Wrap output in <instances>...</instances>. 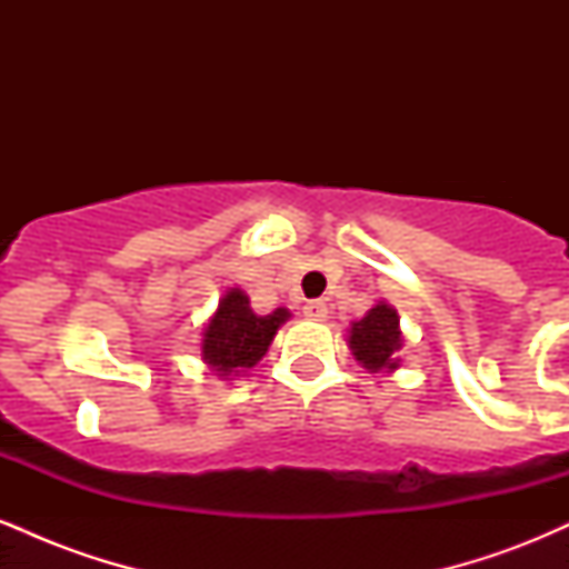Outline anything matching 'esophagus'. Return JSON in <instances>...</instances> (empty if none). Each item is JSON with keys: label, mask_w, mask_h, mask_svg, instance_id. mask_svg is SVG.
<instances>
[{"label": "esophagus", "mask_w": 569, "mask_h": 569, "mask_svg": "<svg viewBox=\"0 0 569 569\" xmlns=\"http://www.w3.org/2000/svg\"><path fill=\"white\" fill-rule=\"evenodd\" d=\"M305 316L312 318V321H323L329 316V307H326L323 299H312V302L305 305Z\"/></svg>", "instance_id": "obj_1"}]
</instances>
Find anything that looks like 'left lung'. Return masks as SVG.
Returning a JSON list of instances; mask_svg holds the SVG:
<instances>
[{"mask_svg": "<svg viewBox=\"0 0 569 569\" xmlns=\"http://www.w3.org/2000/svg\"><path fill=\"white\" fill-rule=\"evenodd\" d=\"M348 345L356 356V361L371 375L377 371H396L401 358L403 337L398 326V312L388 302H377L361 321L350 323Z\"/></svg>", "mask_w": 569, "mask_h": 569, "instance_id": "1", "label": "left lung"}]
</instances>
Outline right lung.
Returning a JSON list of instances; mask_svg holds the SVG:
<instances>
[{
	"instance_id": "right-lung-1",
	"label": "right lung",
	"mask_w": 569,
	"mask_h": 569,
	"mask_svg": "<svg viewBox=\"0 0 569 569\" xmlns=\"http://www.w3.org/2000/svg\"><path fill=\"white\" fill-rule=\"evenodd\" d=\"M291 318L286 307H278L270 316H257L251 302L240 289H230L219 299L217 312L202 329L200 356L221 380L257 367L267 348L276 339L278 329Z\"/></svg>"
}]
</instances>
